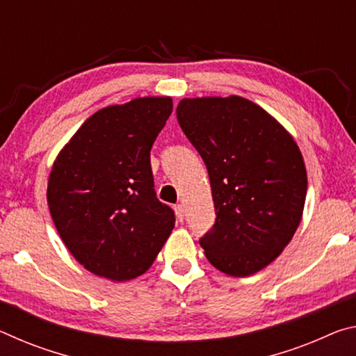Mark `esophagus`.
Returning <instances> with one entry per match:
<instances>
[{"label": "esophagus", "mask_w": 356, "mask_h": 356, "mask_svg": "<svg viewBox=\"0 0 356 356\" xmlns=\"http://www.w3.org/2000/svg\"><path fill=\"white\" fill-rule=\"evenodd\" d=\"M174 210H176V216H177V220L182 222L184 221V218H185V209H184V206L182 204H177L176 207H174Z\"/></svg>", "instance_id": "esophagus-1"}]
</instances>
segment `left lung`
<instances>
[{"instance_id": "obj_1", "label": "left lung", "mask_w": 356, "mask_h": 356, "mask_svg": "<svg viewBox=\"0 0 356 356\" xmlns=\"http://www.w3.org/2000/svg\"><path fill=\"white\" fill-rule=\"evenodd\" d=\"M177 120L207 166L216 220L200 243L231 276L267 267L291 242L303 215L308 177L293 138L238 95L184 99Z\"/></svg>"}]
</instances>
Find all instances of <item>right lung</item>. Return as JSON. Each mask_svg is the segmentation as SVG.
Wrapping results in <instances>:
<instances>
[{
    "label": "right lung",
    "instance_id": "1",
    "mask_svg": "<svg viewBox=\"0 0 356 356\" xmlns=\"http://www.w3.org/2000/svg\"><path fill=\"white\" fill-rule=\"evenodd\" d=\"M171 97H141L94 113L56 156L47 201L64 245L89 272L129 281L154 264L174 210L154 190L150 149Z\"/></svg>",
    "mask_w": 356,
    "mask_h": 356
}]
</instances>
